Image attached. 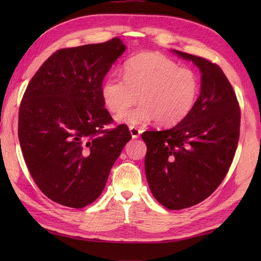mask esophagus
Masks as SVG:
<instances>
[{
	"instance_id": "34e87169",
	"label": "esophagus",
	"mask_w": 261,
	"mask_h": 261,
	"mask_svg": "<svg viewBox=\"0 0 261 261\" xmlns=\"http://www.w3.org/2000/svg\"><path fill=\"white\" fill-rule=\"evenodd\" d=\"M129 132H130V134H132V137H133V138H138V137L140 136V133H141V130H140L139 128L134 127V126H130V127H129Z\"/></svg>"
}]
</instances>
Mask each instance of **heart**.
I'll list each match as a JSON object with an SVG mask.
<instances>
[{"instance_id": "1", "label": "heart", "mask_w": 261, "mask_h": 261, "mask_svg": "<svg viewBox=\"0 0 261 261\" xmlns=\"http://www.w3.org/2000/svg\"><path fill=\"white\" fill-rule=\"evenodd\" d=\"M199 88L195 70L179 67L164 55L144 52L125 62L124 78H107L101 94L113 114L126 111L138 99L140 106L117 116L123 123L141 125L154 120L159 126H173L192 111Z\"/></svg>"}]
</instances>
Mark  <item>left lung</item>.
Returning <instances> with one entry per match:
<instances>
[{
    "label": "left lung",
    "instance_id": "1",
    "mask_svg": "<svg viewBox=\"0 0 261 261\" xmlns=\"http://www.w3.org/2000/svg\"><path fill=\"white\" fill-rule=\"evenodd\" d=\"M201 72L193 110L174 127L144 132L145 170L154 198L170 210L201 202L227 174L240 138L241 109L233 87L216 63L180 51Z\"/></svg>",
    "mask_w": 261,
    "mask_h": 261
}]
</instances>
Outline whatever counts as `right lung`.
<instances>
[{
  "mask_svg": "<svg viewBox=\"0 0 261 261\" xmlns=\"http://www.w3.org/2000/svg\"><path fill=\"white\" fill-rule=\"evenodd\" d=\"M126 46L118 38L54 52L31 78L18 114L23 159L39 189L63 206L84 208L103 191L110 171L132 138L111 129L101 88Z\"/></svg>",
  "mask_w": 261,
  "mask_h": 261,
  "instance_id": "obj_1",
  "label": "right lung"
}]
</instances>
